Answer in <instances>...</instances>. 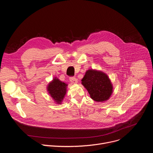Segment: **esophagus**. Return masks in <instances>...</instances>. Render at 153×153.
Instances as JSON below:
<instances>
[{"mask_svg":"<svg viewBox=\"0 0 153 153\" xmlns=\"http://www.w3.org/2000/svg\"><path fill=\"white\" fill-rule=\"evenodd\" d=\"M70 80L72 83H77L78 82V80L75 77H71L70 78Z\"/></svg>","mask_w":153,"mask_h":153,"instance_id":"obj_1","label":"esophagus"}]
</instances>
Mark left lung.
Returning <instances> with one entry per match:
<instances>
[{
  "label": "left lung",
  "mask_w": 153,
  "mask_h": 153,
  "mask_svg": "<svg viewBox=\"0 0 153 153\" xmlns=\"http://www.w3.org/2000/svg\"><path fill=\"white\" fill-rule=\"evenodd\" d=\"M82 84L96 102L108 100L113 92V86L108 76L101 71L89 70L82 79Z\"/></svg>",
  "instance_id": "8db88e82"
}]
</instances>
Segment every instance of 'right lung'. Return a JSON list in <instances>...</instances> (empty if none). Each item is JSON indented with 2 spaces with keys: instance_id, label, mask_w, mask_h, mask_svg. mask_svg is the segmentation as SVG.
I'll use <instances>...</instances> for the list:
<instances>
[{
  "instance_id": "1",
  "label": "right lung",
  "mask_w": 153,
  "mask_h": 153,
  "mask_svg": "<svg viewBox=\"0 0 153 153\" xmlns=\"http://www.w3.org/2000/svg\"><path fill=\"white\" fill-rule=\"evenodd\" d=\"M67 85L54 78L52 82L48 86V91L51 96L57 103H60L63 100L67 91Z\"/></svg>"
}]
</instances>
